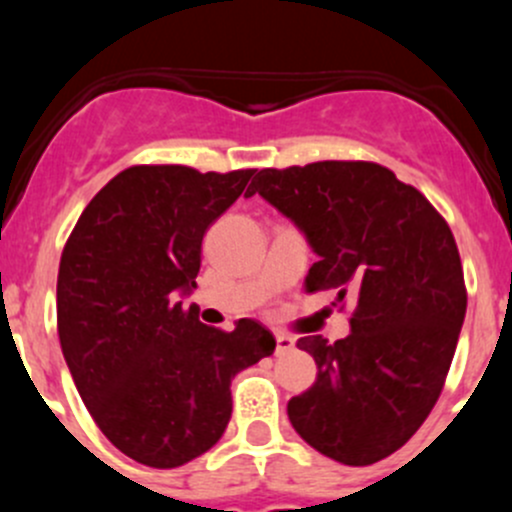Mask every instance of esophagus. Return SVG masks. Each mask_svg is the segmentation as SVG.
Listing matches in <instances>:
<instances>
[{
  "mask_svg": "<svg viewBox=\"0 0 512 512\" xmlns=\"http://www.w3.org/2000/svg\"><path fill=\"white\" fill-rule=\"evenodd\" d=\"M275 342H277V354H287L289 349L294 347V337H289L285 332H277Z\"/></svg>",
  "mask_w": 512,
  "mask_h": 512,
  "instance_id": "obj_1",
  "label": "esophagus"
}]
</instances>
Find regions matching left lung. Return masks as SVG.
Wrapping results in <instances>:
<instances>
[{
    "instance_id": "1",
    "label": "left lung",
    "mask_w": 512,
    "mask_h": 512,
    "mask_svg": "<svg viewBox=\"0 0 512 512\" xmlns=\"http://www.w3.org/2000/svg\"><path fill=\"white\" fill-rule=\"evenodd\" d=\"M255 193L319 255L307 292L356 299L349 337L297 342L317 379L289 399V421L322 456L371 466L414 436L446 384L468 304L451 227L414 185L369 160L265 168L245 195Z\"/></svg>"
}]
</instances>
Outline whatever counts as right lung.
Returning a JSON list of instances; mask_svg holds the SVG:
<instances>
[{
	"label": "right lung",
	"instance_id": "right-lung-1",
	"mask_svg": "<svg viewBox=\"0 0 512 512\" xmlns=\"http://www.w3.org/2000/svg\"><path fill=\"white\" fill-rule=\"evenodd\" d=\"M255 170L131 165L94 195L61 252L56 327L103 436L133 461L178 468L220 441L235 374L275 352L255 319L208 327L178 302L203 235Z\"/></svg>",
	"mask_w": 512,
	"mask_h": 512
}]
</instances>
